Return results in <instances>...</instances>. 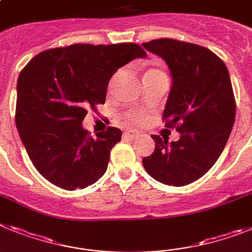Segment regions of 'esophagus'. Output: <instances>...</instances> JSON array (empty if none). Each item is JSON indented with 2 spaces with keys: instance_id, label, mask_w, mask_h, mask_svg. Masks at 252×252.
Here are the masks:
<instances>
[{
  "instance_id": "34e87169",
  "label": "esophagus",
  "mask_w": 252,
  "mask_h": 252,
  "mask_svg": "<svg viewBox=\"0 0 252 252\" xmlns=\"http://www.w3.org/2000/svg\"><path fill=\"white\" fill-rule=\"evenodd\" d=\"M125 135H127L128 137H132V139H135V137H137L140 134H139V131H136V130H127L126 132H125Z\"/></svg>"
}]
</instances>
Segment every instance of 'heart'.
I'll return each mask as SVG.
<instances>
[{
    "mask_svg": "<svg viewBox=\"0 0 252 252\" xmlns=\"http://www.w3.org/2000/svg\"><path fill=\"white\" fill-rule=\"evenodd\" d=\"M147 72H162V71L158 70V68H150ZM147 72H145V74H147ZM125 120L131 125H140L145 121V116H144L141 112H130V113H127V115L125 116Z\"/></svg>",
    "mask_w": 252,
    "mask_h": 252,
    "instance_id": "heart-1",
    "label": "heart"
}]
</instances>
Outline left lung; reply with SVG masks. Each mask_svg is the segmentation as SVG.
<instances>
[{"label":"left lung","mask_w":252,"mask_h":252,"mask_svg":"<svg viewBox=\"0 0 252 252\" xmlns=\"http://www.w3.org/2000/svg\"><path fill=\"white\" fill-rule=\"evenodd\" d=\"M143 46L168 64L172 88L163 118L181 134L172 143L152 135L156 149L143 159L144 168L162 184H192L217 162L233 127L236 102L228 70L216 53L193 43L163 38Z\"/></svg>","instance_id":"8db88e82"}]
</instances>
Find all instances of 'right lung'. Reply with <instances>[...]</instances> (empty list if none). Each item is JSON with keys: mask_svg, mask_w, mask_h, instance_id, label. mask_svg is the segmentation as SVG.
Masks as SVG:
<instances>
[{"mask_svg": "<svg viewBox=\"0 0 252 252\" xmlns=\"http://www.w3.org/2000/svg\"><path fill=\"white\" fill-rule=\"evenodd\" d=\"M147 53L135 43L71 44L40 52L18 79L15 122L36 171L64 190L85 189L107 171L122 131L108 127L90 136L87 108L104 104L109 79Z\"/></svg>", "mask_w": 252, "mask_h": 252, "instance_id": "right-lung-1", "label": "right lung"}]
</instances>
